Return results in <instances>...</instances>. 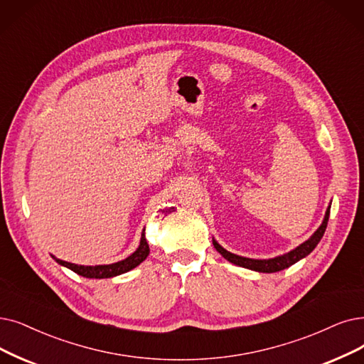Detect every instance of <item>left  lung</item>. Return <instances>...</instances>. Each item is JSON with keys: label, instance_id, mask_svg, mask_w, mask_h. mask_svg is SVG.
<instances>
[{"label": "left lung", "instance_id": "left-lung-1", "mask_svg": "<svg viewBox=\"0 0 364 364\" xmlns=\"http://www.w3.org/2000/svg\"><path fill=\"white\" fill-rule=\"evenodd\" d=\"M328 215H330V206H328V209L326 212L323 224L319 225V228L314 232V236L311 239H308L306 242L301 243L300 246H297V248L293 250L291 252H288V254L281 255V257L272 258V259H252V258L239 257L236 254H231V252L225 251L224 248H221V246L218 245L215 240H213V246H215V250L218 252H220L225 259H228L230 263H232V264L245 267V269H251V270H255V272L274 273V272H279V270H284V269H287L289 266H293L294 263H297L299 259H301L303 257H306L308 254H311L315 250V246L318 245L319 240H321L324 231L327 228Z\"/></svg>", "mask_w": 364, "mask_h": 364}]
</instances>
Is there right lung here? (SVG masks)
Returning a JSON list of instances; mask_svg holds the SVG:
<instances>
[{
	"label": "right lung",
	"mask_w": 364,
	"mask_h": 364,
	"mask_svg": "<svg viewBox=\"0 0 364 364\" xmlns=\"http://www.w3.org/2000/svg\"><path fill=\"white\" fill-rule=\"evenodd\" d=\"M148 255H149V245L146 242V237H144V230H143L140 246L137 248V251L129 255L128 258L118 261V263L107 264V266H77V264L67 263V261H63V259H56V263L68 267L70 270H73L80 276H85V278L103 279V278H113V276L122 274L128 270L137 267Z\"/></svg>",
	"instance_id": "obj_1"
}]
</instances>
